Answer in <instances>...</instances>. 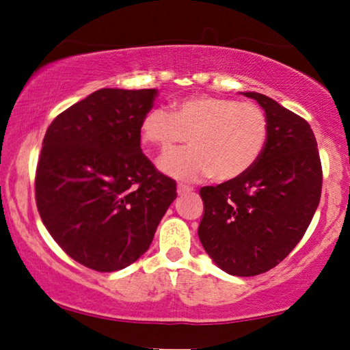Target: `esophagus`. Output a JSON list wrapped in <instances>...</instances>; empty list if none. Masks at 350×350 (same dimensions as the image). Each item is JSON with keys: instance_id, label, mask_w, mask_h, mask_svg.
I'll use <instances>...</instances> for the list:
<instances>
[{"instance_id": "34e87169", "label": "esophagus", "mask_w": 350, "mask_h": 350, "mask_svg": "<svg viewBox=\"0 0 350 350\" xmlns=\"http://www.w3.org/2000/svg\"><path fill=\"white\" fill-rule=\"evenodd\" d=\"M192 191H193V187H191V186H186V185L176 186V192H178V195H185V193H189Z\"/></svg>"}]
</instances>
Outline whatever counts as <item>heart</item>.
<instances>
[{
  "mask_svg": "<svg viewBox=\"0 0 350 350\" xmlns=\"http://www.w3.org/2000/svg\"><path fill=\"white\" fill-rule=\"evenodd\" d=\"M144 143L169 152L191 138V149L159 161L163 172L181 180L215 175L235 180L254 167L269 139L265 110L232 98L200 95L176 101L172 110L152 109L141 122Z\"/></svg>",
  "mask_w": 350,
  "mask_h": 350,
  "instance_id": "obj_1",
  "label": "heart"
}]
</instances>
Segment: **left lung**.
Wrapping results in <instances>:
<instances>
[{"instance_id": "8db88e82", "label": "left lung", "mask_w": 350, "mask_h": 350, "mask_svg": "<svg viewBox=\"0 0 350 350\" xmlns=\"http://www.w3.org/2000/svg\"><path fill=\"white\" fill-rule=\"evenodd\" d=\"M269 139L246 174L200 189L204 203L198 237L215 265L254 277L280 265L301 240L320 203L323 170L309 122L256 92Z\"/></svg>"}]
</instances>
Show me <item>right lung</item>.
I'll list each match as a JSON object with an SVG mask.
<instances>
[{
	"mask_svg": "<svg viewBox=\"0 0 350 350\" xmlns=\"http://www.w3.org/2000/svg\"><path fill=\"white\" fill-rule=\"evenodd\" d=\"M157 89H100L49 126L35 198L49 234L96 272L137 261L176 198V183L141 150V122Z\"/></svg>",
	"mask_w": 350,
	"mask_h": 350,
	"instance_id": "obj_1",
	"label": "right lung"
}]
</instances>
